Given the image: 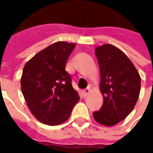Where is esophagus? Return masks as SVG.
Listing matches in <instances>:
<instances>
[{
	"instance_id": "esophagus-1",
	"label": "esophagus",
	"mask_w": 153,
	"mask_h": 153,
	"mask_svg": "<svg viewBox=\"0 0 153 153\" xmlns=\"http://www.w3.org/2000/svg\"><path fill=\"white\" fill-rule=\"evenodd\" d=\"M90 91H91L90 87L88 86V87L86 88V89H84V90H83V94H84V96H86V95H87L88 94H89V93H90Z\"/></svg>"
}]
</instances>
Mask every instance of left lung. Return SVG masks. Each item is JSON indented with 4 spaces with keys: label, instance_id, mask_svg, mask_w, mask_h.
I'll list each match as a JSON object with an SVG mask.
<instances>
[{
    "label": "left lung",
    "instance_id": "obj_1",
    "mask_svg": "<svg viewBox=\"0 0 153 153\" xmlns=\"http://www.w3.org/2000/svg\"><path fill=\"white\" fill-rule=\"evenodd\" d=\"M94 52L104 104L93 115L99 124L111 127L125 119L133 110L140 92V76L131 60L117 47L105 44L97 47Z\"/></svg>",
    "mask_w": 153,
    "mask_h": 153
}]
</instances>
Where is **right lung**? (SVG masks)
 Masks as SVG:
<instances>
[{
    "mask_svg": "<svg viewBox=\"0 0 153 153\" xmlns=\"http://www.w3.org/2000/svg\"><path fill=\"white\" fill-rule=\"evenodd\" d=\"M75 46L59 41L39 51L24 67L22 93L29 110L43 124L57 126L65 122L80 100L65 70Z\"/></svg>",
    "mask_w": 153,
    "mask_h": 153,
    "instance_id": "1",
    "label": "right lung"
}]
</instances>
